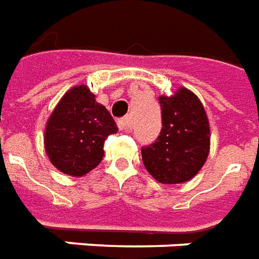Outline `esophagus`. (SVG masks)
<instances>
[{"label": "esophagus", "instance_id": "esophagus-1", "mask_svg": "<svg viewBox=\"0 0 259 259\" xmlns=\"http://www.w3.org/2000/svg\"><path fill=\"white\" fill-rule=\"evenodd\" d=\"M118 127H119L120 130L132 129V118H130V115H126L123 118L118 119Z\"/></svg>", "mask_w": 259, "mask_h": 259}]
</instances>
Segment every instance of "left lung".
Here are the masks:
<instances>
[{"label": "left lung", "mask_w": 259, "mask_h": 259, "mask_svg": "<svg viewBox=\"0 0 259 259\" xmlns=\"http://www.w3.org/2000/svg\"><path fill=\"white\" fill-rule=\"evenodd\" d=\"M162 129L152 144L141 148L148 173L162 184L185 183L198 173L210 149V127L202 103L188 89L160 96Z\"/></svg>", "instance_id": "8db88e82"}]
</instances>
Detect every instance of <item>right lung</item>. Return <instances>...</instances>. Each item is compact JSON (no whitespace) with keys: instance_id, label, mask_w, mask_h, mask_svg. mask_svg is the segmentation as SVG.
I'll return each mask as SVG.
<instances>
[{"instance_id":"add662e5","label":"right lung","mask_w":259,"mask_h":259,"mask_svg":"<svg viewBox=\"0 0 259 259\" xmlns=\"http://www.w3.org/2000/svg\"><path fill=\"white\" fill-rule=\"evenodd\" d=\"M118 127L85 85L63 96L45 130V149L51 162L70 176H83L100 163L104 141Z\"/></svg>"}]
</instances>
